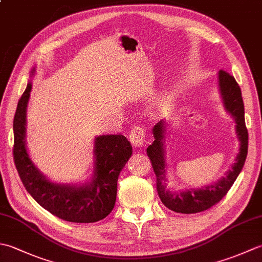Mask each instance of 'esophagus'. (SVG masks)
I'll use <instances>...</instances> for the list:
<instances>
[{"instance_id":"esophagus-1","label":"esophagus","mask_w":262,"mask_h":262,"mask_svg":"<svg viewBox=\"0 0 262 262\" xmlns=\"http://www.w3.org/2000/svg\"><path fill=\"white\" fill-rule=\"evenodd\" d=\"M145 130L142 126H134L130 130V135H129V141L132 142L133 146L138 147V146H143L145 144Z\"/></svg>"}]
</instances>
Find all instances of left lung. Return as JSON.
<instances>
[{
  "label": "left lung",
  "mask_w": 262,
  "mask_h": 262,
  "mask_svg": "<svg viewBox=\"0 0 262 262\" xmlns=\"http://www.w3.org/2000/svg\"><path fill=\"white\" fill-rule=\"evenodd\" d=\"M219 85L224 107L227 113L235 119V133L240 141V148L236 155L235 163L232 169L226 172V176L215 182L200 189H187L185 191L172 192L166 189V163L164 149V120H160L153 128L154 141L146 149L152 162L153 170L157 174V189L160 199L164 206L176 213L194 214L210 208L223 198L230 190L233 183L243 168L248 154V129L244 120V104L241 89L230 73L221 70L219 72Z\"/></svg>",
  "instance_id": "1"
}]
</instances>
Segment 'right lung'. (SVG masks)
Listing matches in <instances>:
<instances>
[{"label":"right lung","instance_id":"obj_1","mask_svg":"<svg viewBox=\"0 0 262 262\" xmlns=\"http://www.w3.org/2000/svg\"><path fill=\"white\" fill-rule=\"evenodd\" d=\"M31 71V75L35 73ZM31 83L27 85L13 119V159L20 179L31 197L60 220L72 223H94L114 209L117 181L133 148L124 135H102L94 140V170L91 182L64 185L48 180L28 154L26 146V113Z\"/></svg>","mask_w":262,"mask_h":262}]
</instances>
